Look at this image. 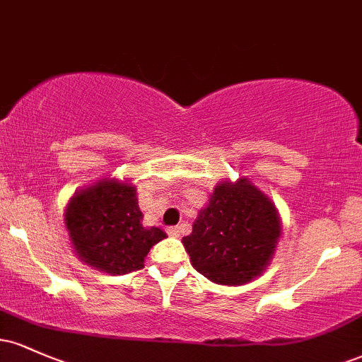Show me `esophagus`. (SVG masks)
I'll use <instances>...</instances> for the list:
<instances>
[{
	"instance_id": "34e87169",
	"label": "esophagus",
	"mask_w": 362,
	"mask_h": 362,
	"mask_svg": "<svg viewBox=\"0 0 362 362\" xmlns=\"http://www.w3.org/2000/svg\"><path fill=\"white\" fill-rule=\"evenodd\" d=\"M167 233L170 236H173V238H177V236H180V228H178V226H170V228H167Z\"/></svg>"
}]
</instances>
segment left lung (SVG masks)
<instances>
[{"mask_svg": "<svg viewBox=\"0 0 362 362\" xmlns=\"http://www.w3.org/2000/svg\"><path fill=\"white\" fill-rule=\"evenodd\" d=\"M279 238L274 202L242 177L216 185L182 243L195 271L216 284L242 286L262 276Z\"/></svg>", "mask_w": 362, "mask_h": 362, "instance_id": "left-lung-1", "label": "left lung"}]
</instances>
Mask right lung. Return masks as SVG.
<instances>
[{
    "mask_svg": "<svg viewBox=\"0 0 362 362\" xmlns=\"http://www.w3.org/2000/svg\"><path fill=\"white\" fill-rule=\"evenodd\" d=\"M136 187L103 178L78 190L66 206L64 224L78 259L98 271L120 276L144 267L149 248L167 233L144 228Z\"/></svg>",
    "mask_w": 362,
    "mask_h": 362,
    "instance_id": "add662e5",
    "label": "right lung"
}]
</instances>
